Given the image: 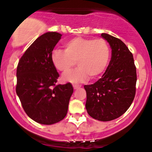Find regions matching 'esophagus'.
<instances>
[{"instance_id": "34e87169", "label": "esophagus", "mask_w": 152, "mask_h": 152, "mask_svg": "<svg viewBox=\"0 0 152 152\" xmlns=\"http://www.w3.org/2000/svg\"><path fill=\"white\" fill-rule=\"evenodd\" d=\"M81 87V85H73V88L74 90H76V89H79Z\"/></svg>"}]
</instances>
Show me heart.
<instances>
[{
	"mask_svg": "<svg viewBox=\"0 0 152 152\" xmlns=\"http://www.w3.org/2000/svg\"><path fill=\"white\" fill-rule=\"evenodd\" d=\"M64 46L65 50H52L50 57L55 68L63 73L68 72L76 62L77 68L62 76L65 82L80 83L87 81L89 76L96 79L108 66L111 50L104 39L78 37L67 40Z\"/></svg>",
	"mask_w": 152,
	"mask_h": 152,
	"instance_id": "b5f03b06",
	"label": "heart"
}]
</instances>
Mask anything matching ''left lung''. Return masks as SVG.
<instances>
[{
    "label": "left lung",
    "mask_w": 152,
    "mask_h": 152,
    "mask_svg": "<svg viewBox=\"0 0 152 152\" xmlns=\"http://www.w3.org/2000/svg\"><path fill=\"white\" fill-rule=\"evenodd\" d=\"M112 49L111 60L100 79L85 85L86 110L89 115L101 121L121 116L129 108L136 91L137 73L132 53L118 38L102 33Z\"/></svg>",
    "instance_id": "obj_1"
}]
</instances>
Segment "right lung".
I'll return each instance as SVG.
<instances>
[{
  "label": "right lung",
  "mask_w": 152,
  "mask_h": 152,
  "mask_svg": "<svg viewBox=\"0 0 152 152\" xmlns=\"http://www.w3.org/2000/svg\"><path fill=\"white\" fill-rule=\"evenodd\" d=\"M61 37L57 32L41 35L26 50L17 67V95L28 117L41 124L64 119L73 92L70 83L56 85L59 75L50 55Z\"/></svg>",
  "instance_id": "1"
}]
</instances>
